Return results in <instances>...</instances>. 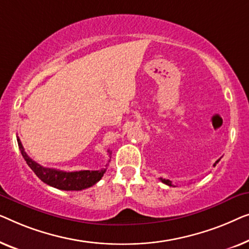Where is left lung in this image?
<instances>
[{"mask_svg":"<svg viewBox=\"0 0 249 249\" xmlns=\"http://www.w3.org/2000/svg\"><path fill=\"white\" fill-rule=\"evenodd\" d=\"M219 161H220V159H219V160H216V161H215V162H214V164H213V167H215V166H216V163H218V162H219ZM160 180H161V181H162V183H163V184H166V185H168V186H174V185H173V184H171V181H170L169 179H163V178H160Z\"/></svg>","mask_w":249,"mask_h":249,"instance_id":"8db88e82","label":"left lung"}]
</instances>
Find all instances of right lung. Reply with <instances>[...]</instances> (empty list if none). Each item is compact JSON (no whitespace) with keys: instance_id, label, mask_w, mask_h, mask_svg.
<instances>
[{"instance_id":"right-lung-1","label":"right lung","mask_w":249,"mask_h":249,"mask_svg":"<svg viewBox=\"0 0 249 249\" xmlns=\"http://www.w3.org/2000/svg\"><path fill=\"white\" fill-rule=\"evenodd\" d=\"M19 149L23 159L26 160L28 166L31 170L37 175L40 180L45 184L50 185L52 187L58 188L63 191H82L86 188L91 187L92 185L98 183L104 176L106 169L101 170H80V171H63L57 170L54 168H46L40 166L36 161H34L28 157L24 151L22 144L19 138H17ZM109 152V151H108ZM110 155V153H109Z\"/></svg>"}]
</instances>
